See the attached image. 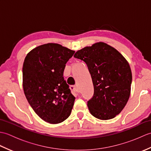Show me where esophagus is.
<instances>
[{"mask_svg":"<svg viewBox=\"0 0 151 151\" xmlns=\"http://www.w3.org/2000/svg\"><path fill=\"white\" fill-rule=\"evenodd\" d=\"M70 90L74 91L75 92H77V88H76L75 86H70Z\"/></svg>","mask_w":151,"mask_h":151,"instance_id":"esophagus-1","label":"esophagus"}]
</instances>
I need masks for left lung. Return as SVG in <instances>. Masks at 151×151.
Instances as JSON below:
<instances>
[{"label": "left lung", "instance_id": "8db88e82", "mask_svg": "<svg viewBox=\"0 0 151 151\" xmlns=\"http://www.w3.org/2000/svg\"><path fill=\"white\" fill-rule=\"evenodd\" d=\"M86 63L94 86L88 102L91 114L101 120L114 118L126 106L130 95L132 71L118 50L103 42L78 50L74 55Z\"/></svg>", "mask_w": 151, "mask_h": 151}]
</instances>
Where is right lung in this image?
Returning <instances> with one entry per match:
<instances>
[{"instance_id": "obj_1", "label": "right lung", "mask_w": 151, "mask_h": 151, "mask_svg": "<svg viewBox=\"0 0 151 151\" xmlns=\"http://www.w3.org/2000/svg\"><path fill=\"white\" fill-rule=\"evenodd\" d=\"M75 51L58 43H47L30 51L22 66L26 98L41 119L50 124L69 117L75 97L64 81L65 64Z\"/></svg>"}]
</instances>
